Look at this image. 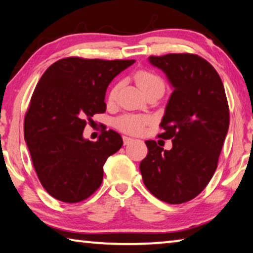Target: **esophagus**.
I'll return each mask as SVG.
<instances>
[{
	"label": "esophagus",
	"mask_w": 253,
	"mask_h": 253,
	"mask_svg": "<svg viewBox=\"0 0 253 253\" xmlns=\"http://www.w3.org/2000/svg\"><path fill=\"white\" fill-rule=\"evenodd\" d=\"M132 141H133V139L130 138V137H126V135H123L124 145H129V143H131Z\"/></svg>",
	"instance_id": "1"
}]
</instances>
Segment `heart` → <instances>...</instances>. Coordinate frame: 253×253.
Returning <instances> with one entry per match:
<instances>
[{
	"label": "heart",
	"mask_w": 253,
	"mask_h": 253,
	"mask_svg": "<svg viewBox=\"0 0 253 253\" xmlns=\"http://www.w3.org/2000/svg\"><path fill=\"white\" fill-rule=\"evenodd\" d=\"M135 81H137L138 86L141 88V90L147 94L154 89H164L165 84L161 77L156 73L142 70L135 75ZM121 88V84H116L115 86L111 89L108 99L110 102H114L118 97L119 90ZM150 119L147 116L142 115H133V114H126L120 116L115 120V126L119 130H121L126 133L130 134H140L145 129V126L149 123Z\"/></svg>",
	"instance_id": "heart-1"
}]
</instances>
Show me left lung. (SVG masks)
<instances>
[{
	"mask_svg": "<svg viewBox=\"0 0 253 253\" xmlns=\"http://www.w3.org/2000/svg\"><path fill=\"white\" fill-rule=\"evenodd\" d=\"M166 73L174 90L159 126L170 150L147 140L148 154L140 163L143 183L170 205L196 198L215 173L228 126L230 110L221 79L203 57L190 53L149 56Z\"/></svg>",
	"mask_w": 253,
	"mask_h": 253,
	"instance_id": "obj_1",
	"label": "left lung"
}]
</instances>
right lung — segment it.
Listing matches in <instances>:
<instances>
[{
    "mask_svg": "<svg viewBox=\"0 0 253 253\" xmlns=\"http://www.w3.org/2000/svg\"><path fill=\"white\" fill-rule=\"evenodd\" d=\"M134 60L65 57L46 70L25 115L23 134L42 185L68 204L90 197L103 181V166L123 145L105 130L97 141L84 139L87 123L106 111L105 92Z\"/></svg>",
    "mask_w": 253,
    "mask_h": 253,
    "instance_id": "1",
    "label": "right lung"
}]
</instances>
